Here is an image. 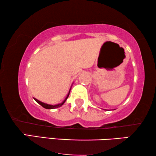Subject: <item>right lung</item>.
Here are the masks:
<instances>
[{
	"mask_svg": "<svg viewBox=\"0 0 156 156\" xmlns=\"http://www.w3.org/2000/svg\"><path fill=\"white\" fill-rule=\"evenodd\" d=\"M70 90H71V89H69V93H68V94H67V97L65 98V99L64 100V101H63L62 102V103H60V104H56V105H50V104H48L43 103V102H42V101H39V100H37V99H35V98H34V99H35V101H37L38 104H40V105H41V106H42V107H44V108H47V109H53V108H56L60 107L61 106H62V105H63L64 103H65V102L66 101V100H67V99L68 98V97H69V92H70Z\"/></svg>",
	"mask_w": 156,
	"mask_h": 156,
	"instance_id": "1",
	"label": "right lung"
}]
</instances>
